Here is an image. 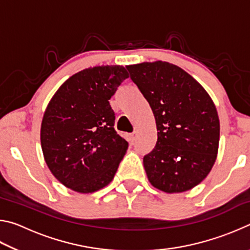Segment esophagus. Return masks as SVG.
Instances as JSON below:
<instances>
[{
	"label": "esophagus",
	"mask_w": 250,
	"mask_h": 250,
	"mask_svg": "<svg viewBox=\"0 0 250 250\" xmlns=\"http://www.w3.org/2000/svg\"><path fill=\"white\" fill-rule=\"evenodd\" d=\"M128 139H129V141L132 143V142H134L135 141V139H137V134H135V132H133V133H130L129 134V137H128Z\"/></svg>",
	"instance_id": "obj_1"
}]
</instances>
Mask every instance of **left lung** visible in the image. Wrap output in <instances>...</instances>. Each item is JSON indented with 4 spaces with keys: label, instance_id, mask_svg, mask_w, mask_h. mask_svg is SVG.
I'll return each mask as SVG.
<instances>
[{
    "label": "left lung",
    "instance_id": "1",
    "mask_svg": "<svg viewBox=\"0 0 250 250\" xmlns=\"http://www.w3.org/2000/svg\"><path fill=\"white\" fill-rule=\"evenodd\" d=\"M147 100L158 140L145 155L147 179L167 193L191 189L205 179L217 156L219 120L206 90L185 70L167 62L126 66Z\"/></svg>",
    "mask_w": 250,
    "mask_h": 250
}]
</instances>
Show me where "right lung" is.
Listing matches in <instances>:
<instances>
[{"label": "right lung", "mask_w": 250, "mask_h": 250, "mask_svg": "<svg viewBox=\"0 0 250 250\" xmlns=\"http://www.w3.org/2000/svg\"><path fill=\"white\" fill-rule=\"evenodd\" d=\"M129 77L122 66H97L68 78L50 99L41 126L45 162L73 191L92 193L112 181L128 149L109 99Z\"/></svg>", "instance_id": "1"}]
</instances>
